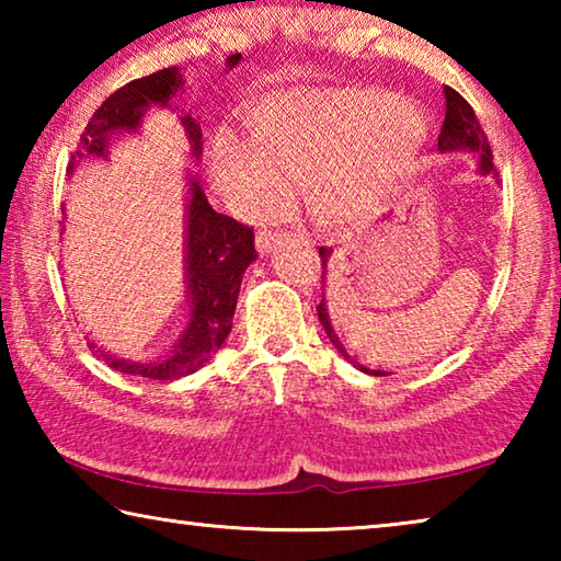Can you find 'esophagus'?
<instances>
[{
	"label": "esophagus",
	"instance_id": "1",
	"mask_svg": "<svg viewBox=\"0 0 561 561\" xmlns=\"http://www.w3.org/2000/svg\"><path fill=\"white\" fill-rule=\"evenodd\" d=\"M282 240H284V234H279V232H260L257 234V250L262 254H270L274 247L282 244Z\"/></svg>",
	"mask_w": 561,
	"mask_h": 561
}]
</instances>
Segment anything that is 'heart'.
<instances>
[{"mask_svg": "<svg viewBox=\"0 0 561 561\" xmlns=\"http://www.w3.org/2000/svg\"><path fill=\"white\" fill-rule=\"evenodd\" d=\"M252 136L217 146L215 178L230 201L260 207L287 197L289 178H307L311 203L329 220L358 225L413 170L425 121L386 91H282L254 113Z\"/></svg>", "mask_w": 561, "mask_h": 561, "instance_id": "1", "label": "heart"}]
</instances>
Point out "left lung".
<instances>
[{"label":"left lung","mask_w":561,"mask_h":561,"mask_svg":"<svg viewBox=\"0 0 561 561\" xmlns=\"http://www.w3.org/2000/svg\"><path fill=\"white\" fill-rule=\"evenodd\" d=\"M443 91H445V121H443V128H440V136H438V150H440V153H448V150H472V153L478 156L480 173L497 178L495 165H492V150H490V144H488V136H485V130H482L478 116H474L472 106L455 89L445 87ZM319 257H321V264H324V267H321V270H324V272H321V279H327V262L331 257L329 247H319ZM317 314H319L321 327H324L331 344H334L339 354L344 356L346 360H351V364H354L358 371L374 374V376H388L383 371H368L366 366H360L358 360H354L346 354L344 344H341L334 327H331L324 299L317 304Z\"/></svg>","instance_id":"8db88e82"}]
</instances>
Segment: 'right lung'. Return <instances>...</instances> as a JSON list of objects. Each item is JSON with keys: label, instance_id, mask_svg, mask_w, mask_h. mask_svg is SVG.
Returning a JSON list of instances; mask_svg holds the SVG:
<instances>
[{"label": "right lung", "instance_id": "right-lung-1", "mask_svg": "<svg viewBox=\"0 0 561 561\" xmlns=\"http://www.w3.org/2000/svg\"><path fill=\"white\" fill-rule=\"evenodd\" d=\"M240 59L242 54H232L227 59V69L240 64ZM180 87H183V76L175 66H170V69L144 76V79H136L113 91L93 113L87 130L81 133V144L73 150L69 163V175L76 165L87 163V160L108 158L111 140L116 136H126V133H138L144 113L150 106H170V99L175 96ZM180 123L185 126L193 156L201 158V123L190 113H185ZM185 217V282L190 307H193L187 327L165 356L148 360V364L116 358L108 351L91 344V348H96V356L121 374L153 378V381H173V378L195 374L222 348L227 334L232 331L242 274L257 260L252 227L215 213L207 203L201 183L193 175H190V201Z\"/></svg>", "mask_w": 561, "mask_h": 561}]
</instances>
